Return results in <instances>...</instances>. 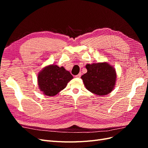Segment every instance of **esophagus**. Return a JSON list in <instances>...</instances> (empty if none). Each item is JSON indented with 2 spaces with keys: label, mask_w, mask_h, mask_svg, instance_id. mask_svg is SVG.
<instances>
[{
  "label": "esophagus",
  "mask_w": 148,
  "mask_h": 148,
  "mask_svg": "<svg viewBox=\"0 0 148 148\" xmlns=\"http://www.w3.org/2000/svg\"><path fill=\"white\" fill-rule=\"evenodd\" d=\"M81 75H82V73H78V75H76L75 77H76V78H80V77H81Z\"/></svg>",
  "instance_id": "esophagus-1"
}]
</instances>
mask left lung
<instances>
[{
	"mask_svg": "<svg viewBox=\"0 0 148 148\" xmlns=\"http://www.w3.org/2000/svg\"><path fill=\"white\" fill-rule=\"evenodd\" d=\"M86 73L82 76L85 87L97 96H104L113 90L117 78L115 69L107 62L86 64Z\"/></svg>",
	"mask_w": 148,
	"mask_h": 148,
	"instance_id": "left-lung-1",
	"label": "left lung"
}]
</instances>
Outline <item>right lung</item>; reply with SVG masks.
<instances>
[{
  "label": "right lung",
  "mask_w": 148,
  "mask_h": 148,
  "mask_svg": "<svg viewBox=\"0 0 148 148\" xmlns=\"http://www.w3.org/2000/svg\"><path fill=\"white\" fill-rule=\"evenodd\" d=\"M73 76L64 66L49 65L40 71L38 83L40 91L48 96H54L66 86Z\"/></svg>",
  "instance_id": "1"
}]
</instances>
